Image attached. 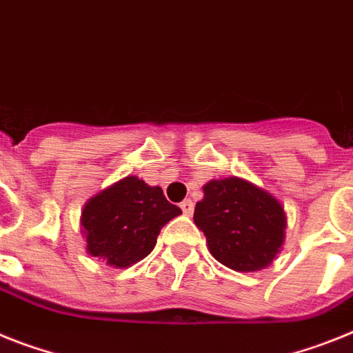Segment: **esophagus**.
Wrapping results in <instances>:
<instances>
[{"mask_svg":"<svg viewBox=\"0 0 353 353\" xmlns=\"http://www.w3.org/2000/svg\"><path fill=\"white\" fill-rule=\"evenodd\" d=\"M180 209L183 210L185 216H191L192 210H194V203H192V200H183L182 203H180Z\"/></svg>","mask_w":353,"mask_h":353,"instance_id":"obj_1","label":"esophagus"}]
</instances>
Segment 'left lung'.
Masks as SVG:
<instances>
[{
  "mask_svg": "<svg viewBox=\"0 0 353 353\" xmlns=\"http://www.w3.org/2000/svg\"><path fill=\"white\" fill-rule=\"evenodd\" d=\"M194 223L212 257L234 271L270 266L284 245V207L248 180H210L194 207Z\"/></svg>",
  "mask_w": 353,
  "mask_h": 353,
  "instance_id": "left-lung-1",
  "label": "left lung"
}]
</instances>
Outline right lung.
Segmentation results:
<instances>
[{
	"label": "right lung",
	"mask_w": 353,
	"mask_h": 353,
	"mask_svg": "<svg viewBox=\"0 0 353 353\" xmlns=\"http://www.w3.org/2000/svg\"><path fill=\"white\" fill-rule=\"evenodd\" d=\"M182 210L165 200L161 188L126 176L90 198L82 210L87 254L112 268L139 263L155 248L165 223Z\"/></svg>",
	"instance_id": "obj_1"
}]
</instances>
